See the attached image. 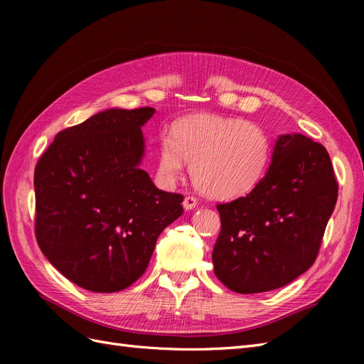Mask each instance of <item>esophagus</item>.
I'll use <instances>...</instances> for the list:
<instances>
[{
  "label": "esophagus",
  "instance_id": "1",
  "mask_svg": "<svg viewBox=\"0 0 364 364\" xmlns=\"http://www.w3.org/2000/svg\"><path fill=\"white\" fill-rule=\"evenodd\" d=\"M197 206V199L193 196H186L183 199V208L185 211H191V209H194Z\"/></svg>",
  "mask_w": 364,
  "mask_h": 364
}]
</instances>
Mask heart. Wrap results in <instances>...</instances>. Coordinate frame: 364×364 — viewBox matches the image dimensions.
I'll use <instances>...</instances> for the list:
<instances>
[{"instance_id": "b5f03b06", "label": "heart", "mask_w": 364, "mask_h": 364, "mask_svg": "<svg viewBox=\"0 0 364 364\" xmlns=\"http://www.w3.org/2000/svg\"><path fill=\"white\" fill-rule=\"evenodd\" d=\"M273 155L262 126L238 118L193 115L178 121L159 144L156 171L164 185L181 178L183 161L197 190L218 200H234L257 188Z\"/></svg>"}]
</instances>
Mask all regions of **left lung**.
Returning a JSON list of instances; mask_svg holds the SVG:
<instances>
[{
  "label": "left lung",
  "mask_w": 364,
  "mask_h": 364,
  "mask_svg": "<svg viewBox=\"0 0 364 364\" xmlns=\"http://www.w3.org/2000/svg\"><path fill=\"white\" fill-rule=\"evenodd\" d=\"M337 193L326 149L301 134L281 135L257 188L217 205L215 277L241 294L270 291L301 277L317 258Z\"/></svg>",
  "instance_id": "left-lung-1"
}]
</instances>
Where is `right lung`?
Listing matches in <instances>:
<instances>
[{
    "label": "right lung",
    "mask_w": 364,
    "mask_h": 364,
    "mask_svg": "<svg viewBox=\"0 0 364 364\" xmlns=\"http://www.w3.org/2000/svg\"><path fill=\"white\" fill-rule=\"evenodd\" d=\"M153 107L107 109L56 135L35 168L38 245L65 278L95 293L146 272L183 196L158 190L139 167Z\"/></svg>",
    "instance_id": "right-lung-1"
}]
</instances>
